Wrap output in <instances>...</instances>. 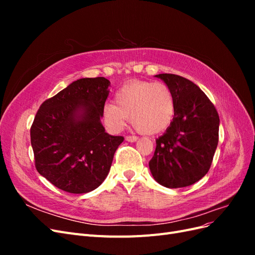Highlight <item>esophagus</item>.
I'll return each instance as SVG.
<instances>
[{
	"mask_svg": "<svg viewBox=\"0 0 255 255\" xmlns=\"http://www.w3.org/2000/svg\"><path fill=\"white\" fill-rule=\"evenodd\" d=\"M138 139V137L137 136H127L126 137V140L127 141H129V142H134V141H136Z\"/></svg>",
	"mask_w": 255,
	"mask_h": 255,
	"instance_id": "esophagus-1",
	"label": "esophagus"
}]
</instances>
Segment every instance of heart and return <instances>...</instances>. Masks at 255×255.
<instances>
[{
	"mask_svg": "<svg viewBox=\"0 0 255 255\" xmlns=\"http://www.w3.org/2000/svg\"><path fill=\"white\" fill-rule=\"evenodd\" d=\"M174 100L166 84L133 81L117 90L115 104L105 103L102 118L112 132H120L130 117L133 126L144 134H155L170 125Z\"/></svg>",
	"mask_w": 255,
	"mask_h": 255,
	"instance_id": "1",
	"label": "heart"
}]
</instances>
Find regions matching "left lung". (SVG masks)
Returning <instances> with one entry per match:
<instances>
[{
	"instance_id": "8db88e82",
	"label": "left lung",
	"mask_w": 255,
	"mask_h": 255,
	"mask_svg": "<svg viewBox=\"0 0 255 255\" xmlns=\"http://www.w3.org/2000/svg\"><path fill=\"white\" fill-rule=\"evenodd\" d=\"M174 100V117L156 138L149 161L157 183L168 188L186 187L208 172L219 139V115L204 92L183 76L161 73Z\"/></svg>"
}]
</instances>
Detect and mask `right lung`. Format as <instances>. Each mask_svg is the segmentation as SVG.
Wrapping results in <instances>:
<instances>
[{
	"instance_id": "right-lung-1",
	"label": "right lung",
	"mask_w": 255,
	"mask_h": 255,
	"mask_svg": "<svg viewBox=\"0 0 255 255\" xmlns=\"http://www.w3.org/2000/svg\"><path fill=\"white\" fill-rule=\"evenodd\" d=\"M110 84L102 76L75 81L45 100L35 116V167L61 190L86 194L99 187L125 139L107 134L101 123Z\"/></svg>"
}]
</instances>
